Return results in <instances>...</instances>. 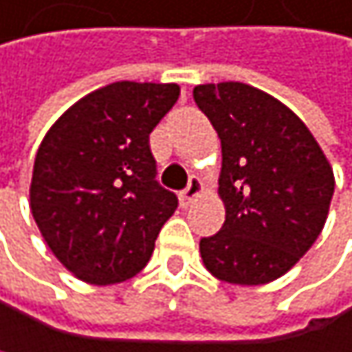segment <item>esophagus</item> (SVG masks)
<instances>
[{"instance_id": "obj_1", "label": "esophagus", "mask_w": 352, "mask_h": 352, "mask_svg": "<svg viewBox=\"0 0 352 352\" xmlns=\"http://www.w3.org/2000/svg\"><path fill=\"white\" fill-rule=\"evenodd\" d=\"M200 192H202L200 182H198V179H192V182H190V186L179 194V202H182V206H190V204L200 196Z\"/></svg>"}]
</instances>
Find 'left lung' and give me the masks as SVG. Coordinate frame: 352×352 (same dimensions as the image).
<instances>
[{
  "instance_id": "left-lung-1",
  "label": "left lung",
  "mask_w": 352,
  "mask_h": 352,
  "mask_svg": "<svg viewBox=\"0 0 352 352\" xmlns=\"http://www.w3.org/2000/svg\"><path fill=\"white\" fill-rule=\"evenodd\" d=\"M221 140V232L200 240L217 280L258 286L282 278L328 219L334 170L307 124L280 100L238 81L194 87Z\"/></svg>"
}]
</instances>
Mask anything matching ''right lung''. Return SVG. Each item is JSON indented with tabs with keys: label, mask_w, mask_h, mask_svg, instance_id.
<instances>
[{
	"label": "right lung",
	"mask_w": 352,
	"mask_h": 352,
	"mask_svg": "<svg viewBox=\"0 0 352 352\" xmlns=\"http://www.w3.org/2000/svg\"><path fill=\"white\" fill-rule=\"evenodd\" d=\"M175 83L116 81L72 104L45 133L31 212L56 258L87 284L131 280L150 261L177 196L156 182L150 133Z\"/></svg>",
	"instance_id": "obj_1"
}]
</instances>
